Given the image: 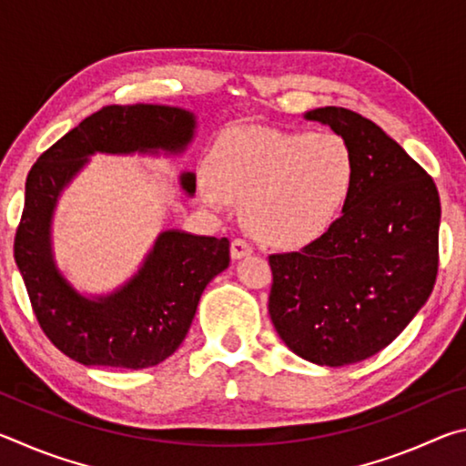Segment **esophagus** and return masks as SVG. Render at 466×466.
Returning <instances> with one entry per match:
<instances>
[{"mask_svg": "<svg viewBox=\"0 0 466 466\" xmlns=\"http://www.w3.org/2000/svg\"><path fill=\"white\" fill-rule=\"evenodd\" d=\"M250 252H252V247H250V242H248V240H244V238H234V240L230 242V255H232V258L248 257Z\"/></svg>", "mask_w": 466, "mask_h": 466, "instance_id": "obj_1", "label": "esophagus"}]
</instances>
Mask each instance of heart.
Returning <instances> with one entry per match:
<instances>
[{
    "instance_id": "heart-1",
    "label": "heart",
    "mask_w": 466,
    "mask_h": 466,
    "mask_svg": "<svg viewBox=\"0 0 466 466\" xmlns=\"http://www.w3.org/2000/svg\"><path fill=\"white\" fill-rule=\"evenodd\" d=\"M199 197L222 209L244 201V218L258 238L299 244L325 232L350 199L356 156L335 133L238 127L224 133L208 157Z\"/></svg>"
}]
</instances>
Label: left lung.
Wrapping results in <instances>:
<instances>
[{
  "mask_svg": "<svg viewBox=\"0 0 466 466\" xmlns=\"http://www.w3.org/2000/svg\"><path fill=\"white\" fill-rule=\"evenodd\" d=\"M306 119L350 144L358 178L325 234L269 255V317L296 356L335 368L380 351L431 294L440 197L428 172L366 116L325 106Z\"/></svg>",
  "mask_w": 466,
  "mask_h": 466,
  "instance_id": "8db88e82",
  "label": "left lung"
}]
</instances>
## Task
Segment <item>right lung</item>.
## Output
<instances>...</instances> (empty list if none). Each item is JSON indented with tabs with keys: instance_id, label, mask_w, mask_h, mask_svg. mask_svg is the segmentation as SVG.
I'll use <instances>...</instances> for the list:
<instances>
[{
	"instance_id": "obj_1",
	"label": "right lung",
	"mask_w": 466,
	"mask_h": 466,
	"mask_svg": "<svg viewBox=\"0 0 466 466\" xmlns=\"http://www.w3.org/2000/svg\"><path fill=\"white\" fill-rule=\"evenodd\" d=\"M183 108L110 105L67 131L38 156L26 178L25 209L14 236V258L46 339L84 366L141 370L160 364L183 343L208 283L230 263V242L168 230L141 271L116 294L86 299L55 269L49 226L61 188L94 152H180L193 137ZM195 191V177L183 175Z\"/></svg>"
}]
</instances>
